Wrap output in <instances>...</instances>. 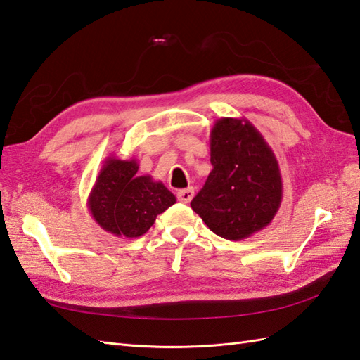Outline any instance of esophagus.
<instances>
[{
	"instance_id": "obj_1",
	"label": "esophagus",
	"mask_w": 360,
	"mask_h": 360,
	"mask_svg": "<svg viewBox=\"0 0 360 360\" xmlns=\"http://www.w3.org/2000/svg\"><path fill=\"white\" fill-rule=\"evenodd\" d=\"M193 195H195L193 187L178 190V193H176V196H178V200H179L181 202H184V204H188L190 201H192V200H193Z\"/></svg>"
}]
</instances>
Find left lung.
Returning a JSON list of instances; mask_svg holds the SVG:
<instances>
[{
  "label": "left lung",
  "instance_id": "left-lung-1",
  "mask_svg": "<svg viewBox=\"0 0 360 360\" xmlns=\"http://www.w3.org/2000/svg\"><path fill=\"white\" fill-rule=\"evenodd\" d=\"M210 172L190 202L212 232L249 238L277 215L283 182L269 143L248 119L221 117L210 131Z\"/></svg>",
  "mask_w": 360,
  "mask_h": 360
}]
</instances>
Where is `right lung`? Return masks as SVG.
I'll return each instance as SVG.
<instances>
[{"mask_svg": "<svg viewBox=\"0 0 360 360\" xmlns=\"http://www.w3.org/2000/svg\"><path fill=\"white\" fill-rule=\"evenodd\" d=\"M136 158L108 156L91 193L88 209L96 223L114 236L137 238L148 232L159 213L176 202V196L150 174L139 176Z\"/></svg>", "mask_w": 360, "mask_h": 360, "instance_id": "1", "label": "right lung"}]
</instances>
